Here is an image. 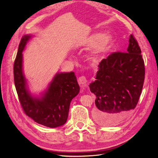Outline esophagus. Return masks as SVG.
Returning <instances> with one entry per match:
<instances>
[{"mask_svg":"<svg viewBox=\"0 0 158 158\" xmlns=\"http://www.w3.org/2000/svg\"><path fill=\"white\" fill-rule=\"evenodd\" d=\"M78 82L81 86H85L87 83V79L85 78V76H80V77L78 78Z\"/></svg>","mask_w":158,"mask_h":158,"instance_id":"obj_1","label":"esophagus"}]
</instances>
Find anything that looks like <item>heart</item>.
I'll return each instance as SVG.
<instances>
[{
  "instance_id": "obj_1",
  "label": "heart",
  "mask_w": 158,
  "mask_h": 158,
  "mask_svg": "<svg viewBox=\"0 0 158 158\" xmlns=\"http://www.w3.org/2000/svg\"><path fill=\"white\" fill-rule=\"evenodd\" d=\"M112 42L113 37L111 35L107 33L102 35L99 33H95L89 37L86 44L89 46L95 44L92 51V56H97L107 51L111 45Z\"/></svg>"
}]
</instances>
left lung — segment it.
<instances>
[{"mask_svg": "<svg viewBox=\"0 0 158 158\" xmlns=\"http://www.w3.org/2000/svg\"><path fill=\"white\" fill-rule=\"evenodd\" d=\"M141 52L131 34L127 52H113L99 63L96 80L89 84L96 96L94 118L99 125H117L136 107L145 78Z\"/></svg>", "mask_w": 158, "mask_h": 158, "instance_id": "8db88e82", "label": "left lung"}]
</instances>
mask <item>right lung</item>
Wrapping results in <instances>:
<instances>
[{
  "mask_svg": "<svg viewBox=\"0 0 158 158\" xmlns=\"http://www.w3.org/2000/svg\"><path fill=\"white\" fill-rule=\"evenodd\" d=\"M30 35H23L14 63V84L23 111L35 122L50 128L63 125L67 120L70 102L80 87L73 72L57 74L41 99L33 98L26 87L22 73V53Z\"/></svg>",
  "mask_w": 158,
  "mask_h": 158,
  "instance_id": "obj_1",
  "label": "right lung"
}]
</instances>
